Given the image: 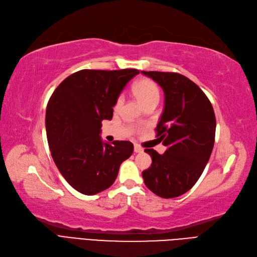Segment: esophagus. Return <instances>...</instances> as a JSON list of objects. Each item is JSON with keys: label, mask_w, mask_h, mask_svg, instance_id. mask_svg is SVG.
Returning <instances> with one entry per match:
<instances>
[{"label": "esophagus", "mask_w": 257, "mask_h": 257, "mask_svg": "<svg viewBox=\"0 0 257 257\" xmlns=\"http://www.w3.org/2000/svg\"><path fill=\"white\" fill-rule=\"evenodd\" d=\"M134 151H135V153H143V152H144V149L141 148L140 146H138V145H135Z\"/></svg>", "instance_id": "34e87169"}]
</instances>
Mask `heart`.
I'll return each mask as SVG.
<instances>
[{"label": "heart", "instance_id": "obj_1", "mask_svg": "<svg viewBox=\"0 0 257 257\" xmlns=\"http://www.w3.org/2000/svg\"><path fill=\"white\" fill-rule=\"evenodd\" d=\"M133 93L136 99L144 106L150 104H157L159 100V89L158 86L149 78H140L133 86ZM122 104V98H118L114 107L119 108Z\"/></svg>", "mask_w": 257, "mask_h": 257}]
</instances>
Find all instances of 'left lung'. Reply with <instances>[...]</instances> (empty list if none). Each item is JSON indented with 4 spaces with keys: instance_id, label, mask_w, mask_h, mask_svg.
Returning a JSON list of instances; mask_svg holds the SVG:
<instances>
[{
    "instance_id": "1",
    "label": "left lung",
    "mask_w": 257,
    "mask_h": 257,
    "mask_svg": "<svg viewBox=\"0 0 257 257\" xmlns=\"http://www.w3.org/2000/svg\"><path fill=\"white\" fill-rule=\"evenodd\" d=\"M163 88L165 107L156 136L164 154L146 149L151 167L143 171L147 187L164 199L180 197L197 183L215 144L216 117L206 94L188 77L174 72L141 71Z\"/></svg>"
}]
</instances>
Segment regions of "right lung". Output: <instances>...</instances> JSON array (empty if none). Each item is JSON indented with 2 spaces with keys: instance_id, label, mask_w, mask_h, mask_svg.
I'll use <instances>...</instances> for the list:
<instances>
[{
  "instance_id": "right-lung-1",
  "label": "right lung",
  "mask_w": 257,
  "mask_h": 257,
  "mask_svg": "<svg viewBox=\"0 0 257 257\" xmlns=\"http://www.w3.org/2000/svg\"><path fill=\"white\" fill-rule=\"evenodd\" d=\"M136 69L77 71L59 84L47 106L46 128L51 155L72 187L87 196L109 188L120 165L134 151L130 141L101 139L103 120H111L123 88Z\"/></svg>"
}]
</instances>
